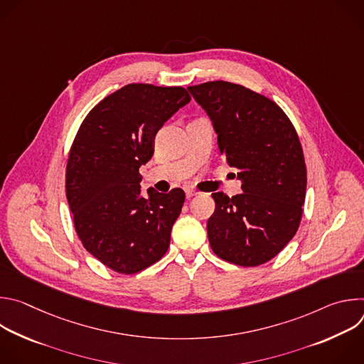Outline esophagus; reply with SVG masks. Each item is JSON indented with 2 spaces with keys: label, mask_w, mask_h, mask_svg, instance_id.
<instances>
[{
  "label": "esophagus",
  "mask_w": 364,
  "mask_h": 364,
  "mask_svg": "<svg viewBox=\"0 0 364 364\" xmlns=\"http://www.w3.org/2000/svg\"><path fill=\"white\" fill-rule=\"evenodd\" d=\"M197 194V191H194V190H191V188H187L186 190V197L187 198H190V197H193V196H196Z\"/></svg>",
  "instance_id": "esophagus-1"
}]
</instances>
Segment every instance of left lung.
Returning <instances> with one entry per match:
<instances>
[{"instance_id":"8db88e82","label":"left lung","mask_w":364,"mask_h":364,"mask_svg":"<svg viewBox=\"0 0 364 364\" xmlns=\"http://www.w3.org/2000/svg\"><path fill=\"white\" fill-rule=\"evenodd\" d=\"M187 90L212 119L219 149L237 168L243 191L212 194L210 246L228 262L262 265L287 246L301 222L306 170L298 135L275 102L245 86L216 80Z\"/></svg>"}]
</instances>
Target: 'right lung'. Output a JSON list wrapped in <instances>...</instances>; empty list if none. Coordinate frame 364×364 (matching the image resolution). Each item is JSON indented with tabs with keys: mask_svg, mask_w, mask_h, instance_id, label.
I'll list each match as a JSON object with an SVG mask.
<instances>
[{
	"mask_svg": "<svg viewBox=\"0 0 364 364\" xmlns=\"http://www.w3.org/2000/svg\"><path fill=\"white\" fill-rule=\"evenodd\" d=\"M190 102L184 87L131 83L87 114L66 168V197L79 239L119 274H136L166 255L186 194L149 187L139 167L154 154L160 128Z\"/></svg>",
	"mask_w": 364,
	"mask_h": 364,
	"instance_id": "add662e5",
	"label": "right lung"
}]
</instances>
